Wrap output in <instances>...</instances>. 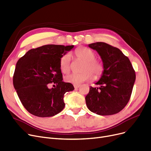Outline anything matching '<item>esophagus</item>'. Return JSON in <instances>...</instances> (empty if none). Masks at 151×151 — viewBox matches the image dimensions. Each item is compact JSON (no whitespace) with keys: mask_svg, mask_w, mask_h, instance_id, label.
<instances>
[{"mask_svg":"<svg viewBox=\"0 0 151 151\" xmlns=\"http://www.w3.org/2000/svg\"><path fill=\"white\" fill-rule=\"evenodd\" d=\"M80 84H78V85H74V88H76V89H77V88H80Z\"/></svg>","mask_w":151,"mask_h":151,"instance_id":"obj_1","label":"esophagus"}]
</instances>
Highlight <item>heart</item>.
Masks as SVG:
<instances>
[{"instance_id":"obj_1","label":"heart","mask_w":151,"mask_h":151,"mask_svg":"<svg viewBox=\"0 0 151 151\" xmlns=\"http://www.w3.org/2000/svg\"><path fill=\"white\" fill-rule=\"evenodd\" d=\"M74 54L79 59L84 62L83 70L85 71L81 73H70L65 76V81L67 83L74 85L80 84L84 82L89 81L93 79V75L90 70L96 76H99L103 72L104 67L102 64L96 60V54L93 50L82 47L77 49ZM71 55L67 53L63 54L60 59V68L63 73H67L70 70Z\"/></svg>"}]
</instances>
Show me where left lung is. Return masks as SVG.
<instances>
[{"label": "left lung", "instance_id": "left-lung-1", "mask_svg": "<svg viewBox=\"0 0 151 151\" xmlns=\"http://www.w3.org/2000/svg\"><path fill=\"white\" fill-rule=\"evenodd\" d=\"M88 46L100 55L104 70L95 84L99 88H89L85 97L88 109L99 115L119 113L127 106L136 80L135 71L129 58L116 47L97 42Z\"/></svg>", "mask_w": 151, "mask_h": 151}]
</instances>
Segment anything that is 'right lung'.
<instances>
[{"label": "right lung", "mask_w": 151, "mask_h": 151, "mask_svg": "<svg viewBox=\"0 0 151 151\" xmlns=\"http://www.w3.org/2000/svg\"><path fill=\"white\" fill-rule=\"evenodd\" d=\"M73 47L45 45L29 50L18 60L13 83L23 106L32 115L52 116L64 109V94L74 87L62 81L60 59ZM50 83L56 86L49 88Z\"/></svg>", "instance_id": "add662e5"}]
</instances>
